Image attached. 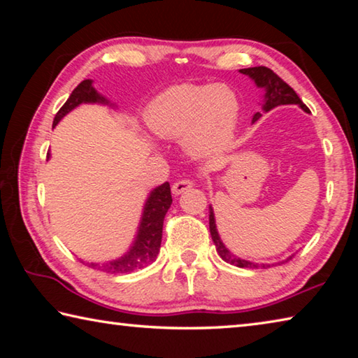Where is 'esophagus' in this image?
<instances>
[{"label":"esophagus","mask_w":358,"mask_h":358,"mask_svg":"<svg viewBox=\"0 0 358 358\" xmlns=\"http://www.w3.org/2000/svg\"><path fill=\"white\" fill-rule=\"evenodd\" d=\"M192 185H194L192 180H189V178L178 180L172 185V192L175 194V196H180V194H183L185 191L189 189V187H192Z\"/></svg>","instance_id":"esophagus-1"}]
</instances>
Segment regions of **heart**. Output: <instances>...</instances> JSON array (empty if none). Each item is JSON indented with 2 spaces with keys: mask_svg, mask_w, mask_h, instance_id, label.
<instances>
[{
  "mask_svg": "<svg viewBox=\"0 0 358 358\" xmlns=\"http://www.w3.org/2000/svg\"><path fill=\"white\" fill-rule=\"evenodd\" d=\"M240 117L237 94L227 85L181 83L164 90L143 113L148 129L162 138L183 141L196 157L222 153L232 143Z\"/></svg>",
  "mask_w": 358,
  "mask_h": 358,
  "instance_id": "b5f03b06",
  "label": "heart"
}]
</instances>
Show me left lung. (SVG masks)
Segmentation results:
<instances>
[{
	"label": "left lung",
	"instance_id": "1",
	"mask_svg": "<svg viewBox=\"0 0 358 358\" xmlns=\"http://www.w3.org/2000/svg\"><path fill=\"white\" fill-rule=\"evenodd\" d=\"M241 74H245L248 77H251L259 88L265 90V96H264V104H262V110L268 112L271 108H275L278 106H286V104H299L303 110H308V107L303 104L301 99L299 98L292 88L282 80L280 76H276L273 71L265 68V66H257V68H246V69H240ZM262 117V113L257 112L252 117V123ZM210 234L211 238H213V243L216 246V251L220 254L222 260H226L227 264H232L235 266H240V268H268V264H256L251 262V260H245L241 257H237L235 254L230 252L220 238V234H217L216 229V222H215V213L213 208L210 207ZM290 259V257H289ZM287 259V260H289Z\"/></svg>",
	"mask_w": 358,
	"mask_h": 358
}]
</instances>
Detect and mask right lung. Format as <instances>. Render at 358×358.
<instances>
[{"instance_id":"1","label":"right lung","mask_w":358,"mask_h":358,"mask_svg":"<svg viewBox=\"0 0 358 358\" xmlns=\"http://www.w3.org/2000/svg\"><path fill=\"white\" fill-rule=\"evenodd\" d=\"M88 102H99V104H108V101L101 96L93 88V80H83L77 85L74 92L71 93L68 101L64 106L59 108L58 113L53 120V128L58 124L64 115H68L72 108H76L80 104H88ZM50 153H47V157ZM172 205V194H171V185L166 183L155 187L150 192V196L145 202L141 226L137 230V237L134 243L129 248V251L121 256L120 259H115L112 262L107 264H88V266L106 271V273H131V271L143 268L148 264L153 262L156 259L157 252L161 248V238H162V224H164V216L167 210Z\"/></svg>"}]
</instances>
